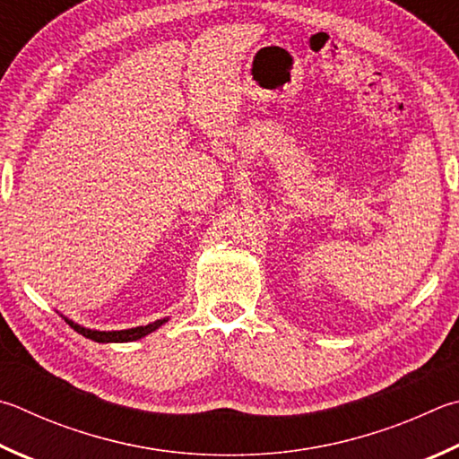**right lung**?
<instances>
[{"label":"right lung","mask_w":459,"mask_h":459,"mask_svg":"<svg viewBox=\"0 0 459 459\" xmlns=\"http://www.w3.org/2000/svg\"><path fill=\"white\" fill-rule=\"evenodd\" d=\"M65 321H68L70 327H74V331H78L80 335H84L86 339L96 341V343H126V341H136V339L146 337L148 333H152L158 327H162V325L169 319H158L154 323L144 325V327H132V329H122V331H96V329L82 327V325L74 323L70 319H65Z\"/></svg>","instance_id":"right-lung-1"}]
</instances>
